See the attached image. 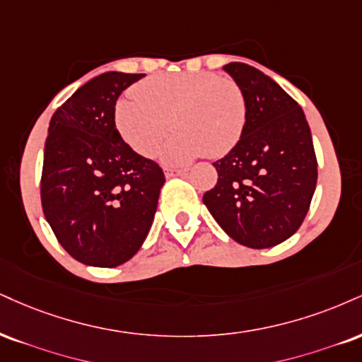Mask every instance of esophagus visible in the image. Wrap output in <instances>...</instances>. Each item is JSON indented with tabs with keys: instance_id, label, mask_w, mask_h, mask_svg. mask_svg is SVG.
Returning a JSON list of instances; mask_svg holds the SVG:
<instances>
[{
	"instance_id": "1",
	"label": "esophagus",
	"mask_w": 362,
	"mask_h": 362,
	"mask_svg": "<svg viewBox=\"0 0 362 362\" xmlns=\"http://www.w3.org/2000/svg\"><path fill=\"white\" fill-rule=\"evenodd\" d=\"M187 170L185 168H177V167H172V168H165V177L170 178V177H180V175H185Z\"/></svg>"
}]
</instances>
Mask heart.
<instances>
[{"instance_id": "obj_1", "label": "heart", "mask_w": 362, "mask_h": 362, "mask_svg": "<svg viewBox=\"0 0 362 362\" xmlns=\"http://www.w3.org/2000/svg\"><path fill=\"white\" fill-rule=\"evenodd\" d=\"M170 119L178 133L160 153L163 162L185 163L204 151L224 155L245 132V95L236 82L216 74H168L141 82L116 104L117 132L143 156L158 150Z\"/></svg>"}]
</instances>
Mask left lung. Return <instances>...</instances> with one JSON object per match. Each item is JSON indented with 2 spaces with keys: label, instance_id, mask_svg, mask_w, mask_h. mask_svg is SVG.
Instances as JSON below:
<instances>
[{
  "label": "left lung",
  "instance_id": "1",
  "mask_svg": "<svg viewBox=\"0 0 362 362\" xmlns=\"http://www.w3.org/2000/svg\"><path fill=\"white\" fill-rule=\"evenodd\" d=\"M246 101L239 141L217 160L204 204L239 245L264 250L297 233L317 185V158L302 107L272 77L243 62L224 65Z\"/></svg>",
  "mask_w": 362,
  "mask_h": 362
}]
</instances>
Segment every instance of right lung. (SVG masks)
<instances>
[{
    "mask_svg": "<svg viewBox=\"0 0 362 362\" xmlns=\"http://www.w3.org/2000/svg\"><path fill=\"white\" fill-rule=\"evenodd\" d=\"M145 74L106 72L54 112L43 151L42 207L72 258L112 268L136 255L153 223L163 170L123 141L119 94Z\"/></svg>",
    "mask_w": 362,
    "mask_h": 362,
    "instance_id": "add662e5",
    "label": "right lung"
}]
</instances>
